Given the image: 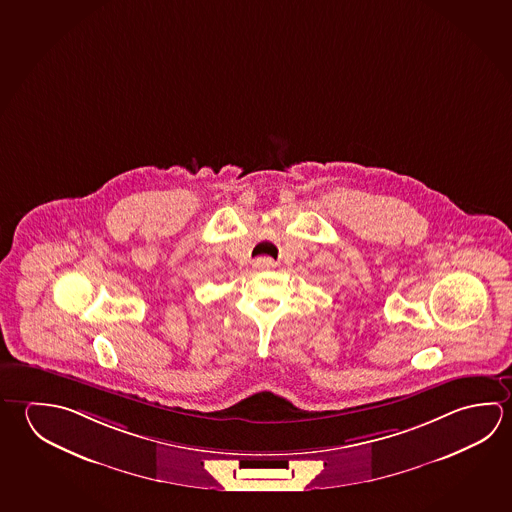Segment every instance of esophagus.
<instances>
[{
	"mask_svg": "<svg viewBox=\"0 0 512 512\" xmlns=\"http://www.w3.org/2000/svg\"><path fill=\"white\" fill-rule=\"evenodd\" d=\"M253 266L257 269L275 268V260L269 259V257H259V259L253 260Z\"/></svg>",
	"mask_w": 512,
	"mask_h": 512,
	"instance_id": "esophagus-1",
	"label": "esophagus"
}]
</instances>
